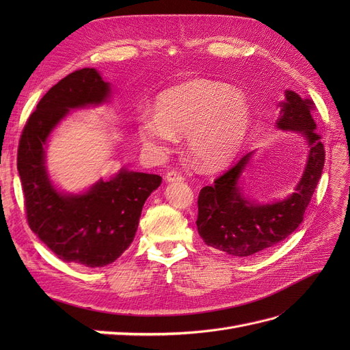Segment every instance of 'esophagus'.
<instances>
[{
    "label": "esophagus",
    "mask_w": 350,
    "mask_h": 350,
    "mask_svg": "<svg viewBox=\"0 0 350 350\" xmlns=\"http://www.w3.org/2000/svg\"><path fill=\"white\" fill-rule=\"evenodd\" d=\"M183 175H179L178 172H175V171H169L166 175H165V181L166 183H179V181H183Z\"/></svg>",
    "instance_id": "obj_1"
}]
</instances>
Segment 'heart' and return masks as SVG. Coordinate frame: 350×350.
I'll list each match as a JSON object with an SVG mask.
<instances>
[{
    "mask_svg": "<svg viewBox=\"0 0 350 350\" xmlns=\"http://www.w3.org/2000/svg\"><path fill=\"white\" fill-rule=\"evenodd\" d=\"M251 108L245 94L221 83L191 80L165 90L156 113L139 118L142 140L156 154L172 149L178 134H187V150L203 171L229 165L245 140Z\"/></svg>",
    "mask_w": 350,
    "mask_h": 350,
    "instance_id": "b5f03b06",
    "label": "heart"
}]
</instances>
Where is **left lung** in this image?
Instances as JSON below:
<instances>
[{
    "label": "left lung",
    "instance_id": "left-lung-1",
    "mask_svg": "<svg viewBox=\"0 0 350 350\" xmlns=\"http://www.w3.org/2000/svg\"><path fill=\"white\" fill-rule=\"evenodd\" d=\"M312 102L286 89L279 102L276 129L298 133L304 139L305 166L293 193L282 200L258 203L243 187V174L256 150L241 157L229 171L204 187L198 196L197 229L208 247L232 257H250L269 250L299 228L305 208L324 167V146L312 118Z\"/></svg>",
    "mask_w": 350,
    "mask_h": 350
}]
</instances>
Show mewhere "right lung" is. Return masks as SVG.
Returning <instances> with one entry per match:
<instances>
[{"instance_id": "1", "label": "right lung", "mask_w": 350, "mask_h": 350, "mask_svg": "<svg viewBox=\"0 0 350 350\" xmlns=\"http://www.w3.org/2000/svg\"><path fill=\"white\" fill-rule=\"evenodd\" d=\"M111 98V83L96 68L68 74L29 116L17 153L30 229L59 260L92 269L108 266L131 245L146 200L162 183L159 175L125 166L80 193L62 191L51 179V134L70 111L100 107Z\"/></svg>"}]
</instances>
